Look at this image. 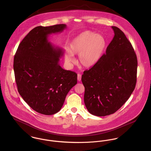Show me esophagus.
<instances>
[{"instance_id":"1","label":"esophagus","mask_w":151,"mask_h":151,"mask_svg":"<svg viewBox=\"0 0 151 151\" xmlns=\"http://www.w3.org/2000/svg\"><path fill=\"white\" fill-rule=\"evenodd\" d=\"M77 80L78 81H80L81 80V75L80 74H77Z\"/></svg>"}]
</instances>
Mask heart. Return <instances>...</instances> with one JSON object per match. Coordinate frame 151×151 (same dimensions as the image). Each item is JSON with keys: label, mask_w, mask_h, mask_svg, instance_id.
<instances>
[{"label": "heart", "mask_w": 151, "mask_h": 151, "mask_svg": "<svg viewBox=\"0 0 151 151\" xmlns=\"http://www.w3.org/2000/svg\"><path fill=\"white\" fill-rule=\"evenodd\" d=\"M106 47V41L102 35L86 31L71 41L70 50L65 51V60L68 63H74L76 62L74 54L78 55L79 63L89 68L99 62Z\"/></svg>", "instance_id": "obj_1"}]
</instances>
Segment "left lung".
Returning <instances> with one entry per match:
<instances>
[{
    "label": "left lung",
    "instance_id": "8db88e82",
    "mask_svg": "<svg viewBox=\"0 0 151 151\" xmlns=\"http://www.w3.org/2000/svg\"><path fill=\"white\" fill-rule=\"evenodd\" d=\"M114 36L99 62L84 71V103L96 116L115 113L129 99L137 83V58L124 32L112 26Z\"/></svg>",
    "mask_w": 151,
    "mask_h": 151
}]
</instances>
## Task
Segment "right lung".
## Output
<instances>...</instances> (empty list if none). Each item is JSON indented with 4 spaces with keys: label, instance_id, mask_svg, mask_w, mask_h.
<instances>
[{
    "label": "right lung",
    "instance_id": "right-lung-1",
    "mask_svg": "<svg viewBox=\"0 0 151 151\" xmlns=\"http://www.w3.org/2000/svg\"><path fill=\"white\" fill-rule=\"evenodd\" d=\"M65 24L36 27L20 43L13 68L17 89L33 110L45 115L58 113L69 91L76 85L77 74L59 64L63 52L47 40L51 34L61 32Z\"/></svg>",
    "mask_w": 151,
    "mask_h": 151
}]
</instances>
